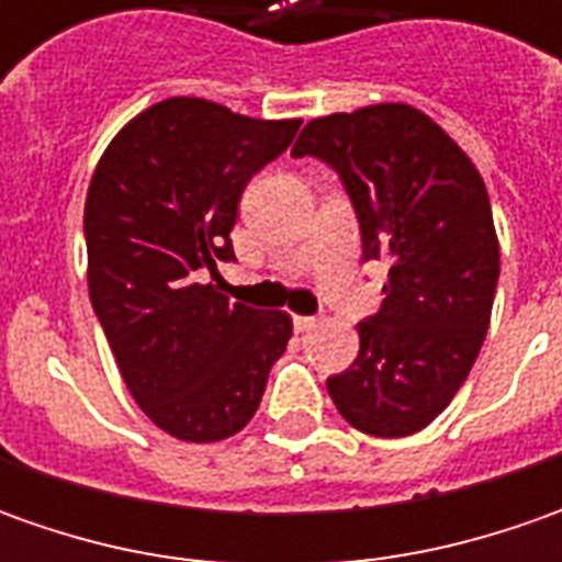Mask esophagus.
I'll use <instances>...</instances> for the list:
<instances>
[{"mask_svg": "<svg viewBox=\"0 0 562 562\" xmlns=\"http://www.w3.org/2000/svg\"><path fill=\"white\" fill-rule=\"evenodd\" d=\"M315 325H318V318H313V315H293V328H296L300 335L313 331Z\"/></svg>", "mask_w": 562, "mask_h": 562, "instance_id": "1", "label": "esophagus"}]
</instances>
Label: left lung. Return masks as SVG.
I'll list each match as a JSON object with an SVG mask.
<instances>
[{
  "mask_svg": "<svg viewBox=\"0 0 562 562\" xmlns=\"http://www.w3.org/2000/svg\"><path fill=\"white\" fill-rule=\"evenodd\" d=\"M291 156L340 175L362 259L387 266L384 300L359 322V357L328 378L337 413L375 438H406L447 409L482 350L501 244L479 168L422 109L378 102L313 119Z\"/></svg>",
  "mask_w": 562,
  "mask_h": 562,
  "instance_id": "obj_1",
  "label": "left lung"
}]
</instances>
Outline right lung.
Here are the masks:
<instances>
[{
    "instance_id": "right-lung-1",
    "label": "right lung",
    "mask_w": 562,
    "mask_h": 562,
    "mask_svg": "<svg viewBox=\"0 0 562 562\" xmlns=\"http://www.w3.org/2000/svg\"><path fill=\"white\" fill-rule=\"evenodd\" d=\"M296 127L171 97L127 121L90 178V303L131 397L178 441L237 435L288 350L291 315L231 303L218 262L244 187Z\"/></svg>"
}]
</instances>
